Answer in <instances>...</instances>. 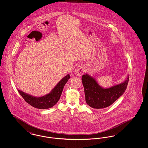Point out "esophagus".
Wrapping results in <instances>:
<instances>
[{"instance_id":"1","label":"esophagus","mask_w":148,"mask_h":148,"mask_svg":"<svg viewBox=\"0 0 148 148\" xmlns=\"http://www.w3.org/2000/svg\"><path fill=\"white\" fill-rule=\"evenodd\" d=\"M84 67L83 66H77L74 71V73L78 77H80L82 72L84 71Z\"/></svg>"}]
</instances>
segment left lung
I'll return each mask as SVG.
<instances>
[{"label": "left lung", "instance_id": "8db88e82", "mask_svg": "<svg viewBox=\"0 0 148 148\" xmlns=\"http://www.w3.org/2000/svg\"><path fill=\"white\" fill-rule=\"evenodd\" d=\"M129 77L123 83L108 89L101 88L96 80L88 74L82 76L85 101L92 108L102 109L111 106L125 91Z\"/></svg>", "mask_w": 148, "mask_h": 148}]
</instances>
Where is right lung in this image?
Listing matches in <instances>:
<instances>
[{"label":"right lung","instance_id":"right-lung-1","mask_svg":"<svg viewBox=\"0 0 148 148\" xmlns=\"http://www.w3.org/2000/svg\"><path fill=\"white\" fill-rule=\"evenodd\" d=\"M69 78L70 75L68 74L58 83L49 94L42 97L37 98L32 97L19 90H18V92L24 100L30 106L37 109H48L55 106L59 101L63 92L64 86Z\"/></svg>","mask_w":148,"mask_h":148}]
</instances>
